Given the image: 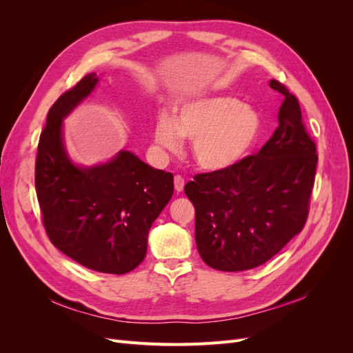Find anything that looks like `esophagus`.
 <instances>
[{
	"mask_svg": "<svg viewBox=\"0 0 353 353\" xmlns=\"http://www.w3.org/2000/svg\"><path fill=\"white\" fill-rule=\"evenodd\" d=\"M184 185H185V183H184V178H183V176H179V175H176V176L174 178V187H175V191H176V193H181V191L184 190Z\"/></svg>",
	"mask_w": 353,
	"mask_h": 353,
	"instance_id": "esophagus-1",
	"label": "esophagus"
}]
</instances>
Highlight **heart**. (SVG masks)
<instances>
[{
    "mask_svg": "<svg viewBox=\"0 0 353 353\" xmlns=\"http://www.w3.org/2000/svg\"><path fill=\"white\" fill-rule=\"evenodd\" d=\"M261 131V116L252 105L232 95L210 94L181 103L175 119L160 114L154 141L163 150L176 153L187 138L197 166L216 172L241 162L259 140Z\"/></svg>",
    "mask_w": 353,
    "mask_h": 353,
    "instance_id": "obj_1",
    "label": "heart"
}]
</instances>
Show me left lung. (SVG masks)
<instances>
[{
  "mask_svg": "<svg viewBox=\"0 0 353 353\" xmlns=\"http://www.w3.org/2000/svg\"><path fill=\"white\" fill-rule=\"evenodd\" d=\"M279 128L258 154L201 174L184 191L196 209L197 250L210 268L236 272L270 261L302 231L312 193L316 148L301 105L275 79Z\"/></svg>",
  "mask_w": 353,
  "mask_h": 353,
  "instance_id": "8db88e82",
  "label": "left lung"
}]
</instances>
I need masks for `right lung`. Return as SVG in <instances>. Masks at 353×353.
Segmentation results:
<instances>
[{"mask_svg":"<svg viewBox=\"0 0 353 353\" xmlns=\"http://www.w3.org/2000/svg\"><path fill=\"white\" fill-rule=\"evenodd\" d=\"M99 81L88 73L52 104L39 137L35 188L51 243L85 268L121 275L144 261L148 231L172 199L174 175L123 148L108 162H73L65 119Z\"/></svg>","mask_w":353,"mask_h":353,"instance_id":"1","label":"right lung"}]
</instances>
